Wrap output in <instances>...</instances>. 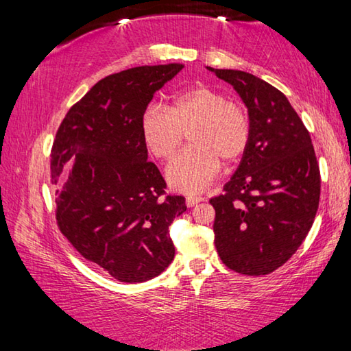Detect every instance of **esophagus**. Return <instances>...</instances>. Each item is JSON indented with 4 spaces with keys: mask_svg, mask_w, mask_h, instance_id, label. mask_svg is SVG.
I'll use <instances>...</instances> for the list:
<instances>
[{
    "mask_svg": "<svg viewBox=\"0 0 351 351\" xmlns=\"http://www.w3.org/2000/svg\"><path fill=\"white\" fill-rule=\"evenodd\" d=\"M201 201H204V198L203 197H197V195H189V197H186L187 207H193L195 204L201 203Z\"/></svg>",
    "mask_w": 351,
    "mask_h": 351,
    "instance_id": "1",
    "label": "esophagus"
}]
</instances>
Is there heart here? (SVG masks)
<instances>
[{
    "label": "heart",
    "instance_id": "heart-1",
    "mask_svg": "<svg viewBox=\"0 0 351 351\" xmlns=\"http://www.w3.org/2000/svg\"><path fill=\"white\" fill-rule=\"evenodd\" d=\"M189 142L167 167L170 186L198 193L215 180L221 161L232 164L243 156L251 141V117L245 106L207 85L176 93L169 106L150 105L141 119V133L154 158L167 161Z\"/></svg>",
    "mask_w": 351,
    "mask_h": 351
}]
</instances>
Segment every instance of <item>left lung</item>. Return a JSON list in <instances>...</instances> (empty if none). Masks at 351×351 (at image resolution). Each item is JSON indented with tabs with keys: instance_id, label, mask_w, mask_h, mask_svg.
Instances as JSON below:
<instances>
[{
	"instance_id": "1",
	"label": "left lung",
	"mask_w": 351,
	"mask_h": 351,
	"mask_svg": "<svg viewBox=\"0 0 351 351\" xmlns=\"http://www.w3.org/2000/svg\"><path fill=\"white\" fill-rule=\"evenodd\" d=\"M247 106L251 141L215 209V247L229 269L266 276L310 232L320 198L311 136L282 91L245 71L213 69Z\"/></svg>"
}]
</instances>
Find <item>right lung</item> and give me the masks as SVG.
<instances>
[{"label": "right lung", "mask_w": 351, "mask_h": 351, "mask_svg": "<svg viewBox=\"0 0 351 351\" xmlns=\"http://www.w3.org/2000/svg\"><path fill=\"white\" fill-rule=\"evenodd\" d=\"M182 68L138 66L99 80L71 106L52 144L58 229L119 282L150 280L175 257L169 226L186 212V199L165 195L161 171L147 161L141 119Z\"/></svg>", "instance_id": "add662e5"}]
</instances>
